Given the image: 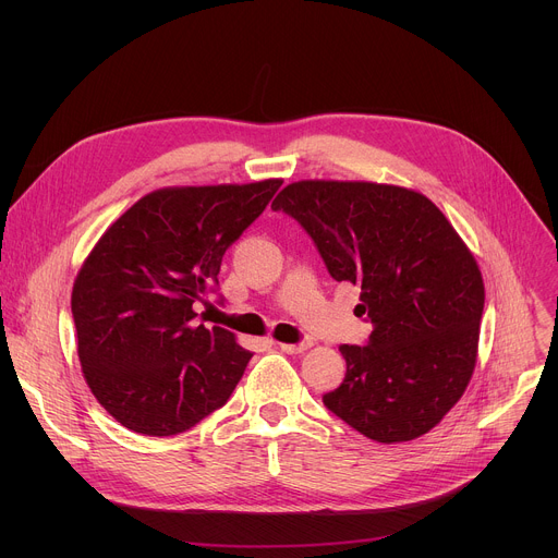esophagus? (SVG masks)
<instances>
[{"label":"esophagus","instance_id":"esophagus-1","mask_svg":"<svg viewBox=\"0 0 558 558\" xmlns=\"http://www.w3.org/2000/svg\"><path fill=\"white\" fill-rule=\"evenodd\" d=\"M311 344L308 342H298V344H280V351L289 353V355H295V353H302L306 351Z\"/></svg>","mask_w":558,"mask_h":558}]
</instances>
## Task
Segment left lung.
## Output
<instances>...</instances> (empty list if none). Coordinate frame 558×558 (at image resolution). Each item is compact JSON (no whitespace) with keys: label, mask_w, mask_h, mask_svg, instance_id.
<instances>
[{"label":"left lung","mask_w":558,"mask_h":558,"mask_svg":"<svg viewBox=\"0 0 558 558\" xmlns=\"http://www.w3.org/2000/svg\"><path fill=\"white\" fill-rule=\"evenodd\" d=\"M271 209L295 218L333 280L362 287L368 342L342 344L344 381L323 395L379 444L411 441L459 402L476 362L484 280L424 194L360 181H300Z\"/></svg>","instance_id":"8db88e82"}]
</instances>
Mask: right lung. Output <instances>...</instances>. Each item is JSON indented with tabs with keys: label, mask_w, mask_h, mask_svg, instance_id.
Returning <instances> with one entry per match:
<instances>
[{
	"label": "right lung",
	"mask_w": 558,
	"mask_h": 558,
	"mask_svg": "<svg viewBox=\"0 0 558 558\" xmlns=\"http://www.w3.org/2000/svg\"><path fill=\"white\" fill-rule=\"evenodd\" d=\"M280 185L156 190L99 238L72 287L76 353L93 395L125 428L185 433L241 381L252 353L231 331L198 325L196 302L218 293L227 247Z\"/></svg>",
	"instance_id": "right-lung-1"
}]
</instances>
